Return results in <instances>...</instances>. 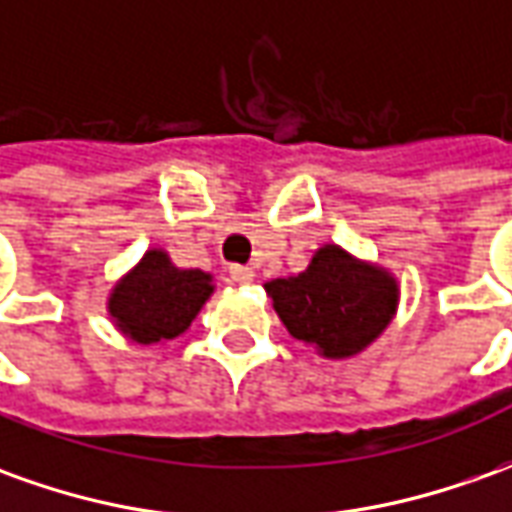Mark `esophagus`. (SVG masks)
<instances>
[{
  "instance_id": "1",
  "label": "esophagus",
  "mask_w": 512,
  "mask_h": 512,
  "mask_svg": "<svg viewBox=\"0 0 512 512\" xmlns=\"http://www.w3.org/2000/svg\"><path fill=\"white\" fill-rule=\"evenodd\" d=\"M253 278H256V273L250 267H239V264L231 267V281L234 284H253Z\"/></svg>"
}]
</instances>
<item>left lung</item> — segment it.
I'll return each mask as SVG.
<instances>
[{
    "label": "left lung",
    "mask_w": 512,
    "mask_h": 512,
    "mask_svg": "<svg viewBox=\"0 0 512 512\" xmlns=\"http://www.w3.org/2000/svg\"><path fill=\"white\" fill-rule=\"evenodd\" d=\"M264 290L292 337L326 359L362 354L398 309L396 276L340 245H323L303 273L273 278Z\"/></svg>",
    "instance_id": "8db88e82"
}]
</instances>
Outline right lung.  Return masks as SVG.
Segmentation results:
<instances>
[{
	"label": "right lung",
	"mask_w": 512,
	"mask_h": 512,
	"mask_svg": "<svg viewBox=\"0 0 512 512\" xmlns=\"http://www.w3.org/2000/svg\"><path fill=\"white\" fill-rule=\"evenodd\" d=\"M211 292V273L175 267L167 250L150 248L116 281L108 295V315L136 345L167 343L192 326Z\"/></svg>",
	"instance_id": "obj_1"
}]
</instances>
